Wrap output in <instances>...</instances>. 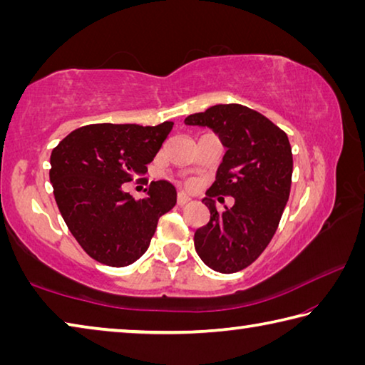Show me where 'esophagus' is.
Returning <instances> with one entry per match:
<instances>
[{
  "instance_id": "1",
  "label": "esophagus",
  "mask_w": 365,
  "mask_h": 365,
  "mask_svg": "<svg viewBox=\"0 0 365 365\" xmlns=\"http://www.w3.org/2000/svg\"><path fill=\"white\" fill-rule=\"evenodd\" d=\"M191 200V197L187 195V193H178V196H177V202L180 206H183V205H187V202Z\"/></svg>"
}]
</instances>
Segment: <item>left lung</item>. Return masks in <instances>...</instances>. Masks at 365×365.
Wrapping results in <instances>:
<instances>
[{
  "mask_svg": "<svg viewBox=\"0 0 365 365\" xmlns=\"http://www.w3.org/2000/svg\"><path fill=\"white\" fill-rule=\"evenodd\" d=\"M185 123L212 128L227 148L202 200L211 219L195 232V250L220 274L243 270L267 248L287 206L293 174L288 137L242 104H217L188 115ZM222 195H232L235 202L219 213L213 197L223 200Z\"/></svg>",
  "mask_w": 365,
  "mask_h": 365,
  "instance_id": "left-lung-1",
  "label": "left lung"
}]
</instances>
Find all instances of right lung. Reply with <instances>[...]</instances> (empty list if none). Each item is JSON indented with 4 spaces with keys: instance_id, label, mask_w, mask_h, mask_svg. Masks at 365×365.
Masks as SVG:
<instances>
[{
    "instance_id": "1",
    "label": "right lung",
    "mask_w": 365,
    "mask_h": 365,
    "mask_svg": "<svg viewBox=\"0 0 365 365\" xmlns=\"http://www.w3.org/2000/svg\"><path fill=\"white\" fill-rule=\"evenodd\" d=\"M174 122L154 127L93 123L71 132L51 153L49 180L73 238L95 261L125 267L145 255L160 215L177 202L168 180L151 182L135 200L122 183L146 174Z\"/></svg>"
}]
</instances>
